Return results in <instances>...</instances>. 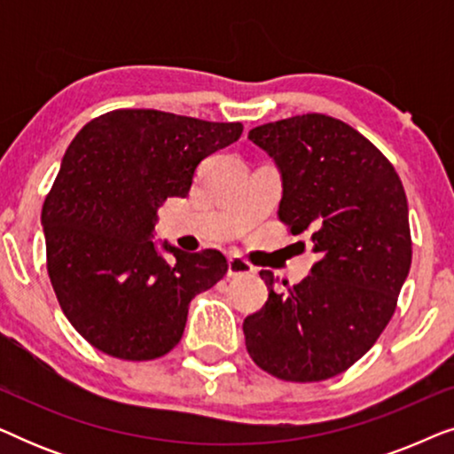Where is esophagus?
<instances>
[{
    "instance_id": "obj_1",
    "label": "esophagus",
    "mask_w": 454,
    "mask_h": 454,
    "mask_svg": "<svg viewBox=\"0 0 454 454\" xmlns=\"http://www.w3.org/2000/svg\"><path fill=\"white\" fill-rule=\"evenodd\" d=\"M252 272H254L252 264L246 262L244 258L229 256V270H227L229 277H231V278H235V277H250Z\"/></svg>"
}]
</instances>
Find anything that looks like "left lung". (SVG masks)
Returning a JSON list of instances; mask_svg holds the SVG:
<instances>
[{"instance_id": "left-lung-1", "label": "left lung", "mask_w": 454, "mask_h": 454, "mask_svg": "<svg viewBox=\"0 0 454 454\" xmlns=\"http://www.w3.org/2000/svg\"><path fill=\"white\" fill-rule=\"evenodd\" d=\"M283 176L278 221L309 233L318 262L244 320L254 364L287 382H320L351 368L393 318L411 266L407 196L399 173L345 121L306 114L247 134ZM287 285V283H283Z\"/></svg>"}]
</instances>
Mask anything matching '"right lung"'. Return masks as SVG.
<instances>
[{"label": "right lung", "instance_id": "obj_1", "mask_svg": "<svg viewBox=\"0 0 454 454\" xmlns=\"http://www.w3.org/2000/svg\"><path fill=\"white\" fill-rule=\"evenodd\" d=\"M239 121L154 109H115L76 134L43 204L47 272L72 326L98 351L128 362L169 353L188 303L227 275L219 250L153 244L157 210L185 198L202 159L239 140Z\"/></svg>", "mask_w": 454, "mask_h": 454}]
</instances>
